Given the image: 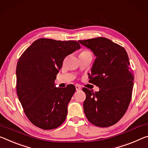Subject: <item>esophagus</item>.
Wrapping results in <instances>:
<instances>
[{
	"label": "esophagus",
	"instance_id": "1",
	"mask_svg": "<svg viewBox=\"0 0 148 148\" xmlns=\"http://www.w3.org/2000/svg\"><path fill=\"white\" fill-rule=\"evenodd\" d=\"M75 87H76V90L77 91H78V90H81V87L79 86V85H78V84H77V85L75 86Z\"/></svg>",
	"mask_w": 148,
	"mask_h": 148
}]
</instances>
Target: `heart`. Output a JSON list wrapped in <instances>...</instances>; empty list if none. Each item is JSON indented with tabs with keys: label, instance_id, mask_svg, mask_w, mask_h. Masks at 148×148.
<instances>
[{
	"label": "heart",
	"instance_id": "obj_1",
	"mask_svg": "<svg viewBox=\"0 0 148 148\" xmlns=\"http://www.w3.org/2000/svg\"><path fill=\"white\" fill-rule=\"evenodd\" d=\"M90 53V51H84L81 53Z\"/></svg>",
	"mask_w": 148,
	"mask_h": 148
}]
</instances>
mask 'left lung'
<instances>
[{
  "label": "left lung",
  "mask_w": 148,
  "mask_h": 148,
  "mask_svg": "<svg viewBox=\"0 0 148 148\" xmlns=\"http://www.w3.org/2000/svg\"><path fill=\"white\" fill-rule=\"evenodd\" d=\"M78 41L96 57L89 82L99 88L95 93L82 89L86 95L84 112L91 124L109 127L125 114L132 97L134 76L128 54L123 47L105 37Z\"/></svg>",
  "instance_id": "obj_1"
}]
</instances>
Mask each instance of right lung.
Returning a JSON list of instances; mask_svg holds the SVG:
<instances>
[{
    "label": "right lung",
    "mask_w": 148,
    "mask_h": 148,
    "mask_svg": "<svg viewBox=\"0 0 148 148\" xmlns=\"http://www.w3.org/2000/svg\"><path fill=\"white\" fill-rule=\"evenodd\" d=\"M79 49L80 45L76 41L41 38L21 55L16 66V90L33 125L51 130L64 123L76 88L72 84L57 88L55 80L64 58Z\"/></svg>",
    "instance_id": "obj_1"
}]
</instances>
